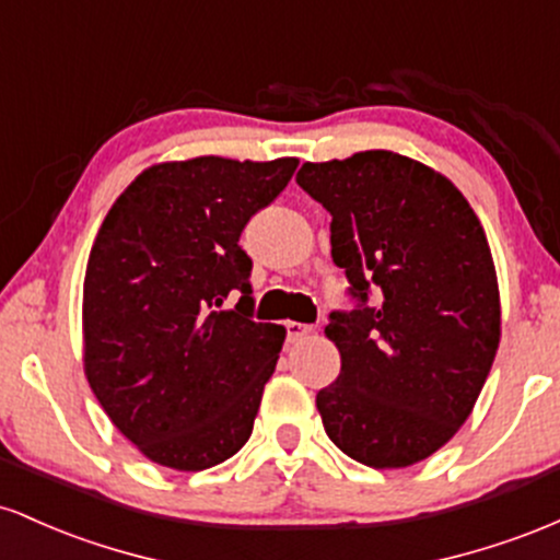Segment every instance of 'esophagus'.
I'll return each instance as SVG.
<instances>
[{
    "instance_id": "esophagus-1",
    "label": "esophagus",
    "mask_w": 560,
    "mask_h": 560,
    "mask_svg": "<svg viewBox=\"0 0 560 560\" xmlns=\"http://www.w3.org/2000/svg\"><path fill=\"white\" fill-rule=\"evenodd\" d=\"M284 329H287V339H289V342H298V339L307 337V334L313 331V326H311V324H300V320H287Z\"/></svg>"
}]
</instances>
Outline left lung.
<instances>
[{"mask_svg": "<svg viewBox=\"0 0 560 560\" xmlns=\"http://www.w3.org/2000/svg\"><path fill=\"white\" fill-rule=\"evenodd\" d=\"M331 215L350 311H331L337 382L316 395L329 440L358 464L402 468L460 429L500 342L498 279L477 213L445 176L369 150L305 163Z\"/></svg>", "mask_w": 560, "mask_h": 560, "instance_id": "1", "label": "left lung"}]
</instances>
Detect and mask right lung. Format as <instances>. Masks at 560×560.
<instances>
[{
  "label": "right lung",
  "mask_w": 560,
  "mask_h": 560,
  "mask_svg": "<svg viewBox=\"0 0 560 560\" xmlns=\"http://www.w3.org/2000/svg\"><path fill=\"white\" fill-rule=\"evenodd\" d=\"M294 168V158L163 163L102 221L83 281V365L118 432L160 466L202 471L253 434L284 329L253 320L240 236Z\"/></svg>",
  "instance_id": "1"
}]
</instances>
